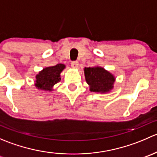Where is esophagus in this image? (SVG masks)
Wrapping results in <instances>:
<instances>
[{"instance_id":"34e87169","label":"esophagus","mask_w":157,"mask_h":157,"mask_svg":"<svg viewBox=\"0 0 157 157\" xmlns=\"http://www.w3.org/2000/svg\"><path fill=\"white\" fill-rule=\"evenodd\" d=\"M71 64V67H72L77 68V67H78V65H79V63H78V61H72Z\"/></svg>"}]
</instances>
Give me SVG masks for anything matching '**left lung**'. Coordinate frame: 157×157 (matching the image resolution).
Instances as JSON below:
<instances>
[{
	"mask_svg": "<svg viewBox=\"0 0 157 157\" xmlns=\"http://www.w3.org/2000/svg\"><path fill=\"white\" fill-rule=\"evenodd\" d=\"M84 74L90 91L107 93L113 88L115 82L113 75L102 67H85Z\"/></svg>",
	"mask_w": 157,
	"mask_h": 157,
	"instance_id": "1",
	"label": "left lung"
}]
</instances>
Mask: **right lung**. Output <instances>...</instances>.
Returning a JSON list of instances; mask_svg holds the SVG:
<instances>
[{"label": "right lung", "instance_id": "obj_1", "mask_svg": "<svg viewBox=\"0 0 157 157\" xmlns=\"http://www.w3.org/2000/svg\"><path fill=\"white\" fill-rule=\"evenodd\" d=\"M65 66L58 64L55 66L44 68L36 75V86L43 90H52V86L60 81V74Z\"/></svg>", "mask_w": 157, "mask_h": 157}]
</instances>
